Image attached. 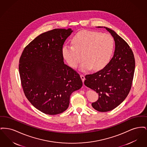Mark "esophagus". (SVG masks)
I'll return each instance as SVG.
<instances>
[{
    "label": "esophagus",
    "mask_w": 147,
    "mask_h": 147,
    "mask_svg": "<svg viewBox=\"0 0 147 147\" xmlns=\"http://www.w3.org/2000/svg\"><path fill=\"white\" fill-rule=\"evenodd\" d=\"M80 78H81V79H82L83 82L84 83V80H85V77H84V76H83V74H81V75H80Z\"/></svg>",
    "instance_id": "obj_1"
}]
</instances>
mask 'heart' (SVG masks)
Wrapping results in <instances>:
<instances>
[{
    "label": "heart",
    "instance_id": "obj_1",
    "mask_svg": "<svg viewBox=\"0 0 147 147\" xmlns=\"http://www.w3.org/2000/svg\"><path fill=\"white\" fill-rule=\"evenodd\" d=\"M71 43L73 46H63V58L69 66L76 68L82 55L84 61L79 66L82 71L104 68L111 61L115 50V41L112 36L97 31H79L74 36Z\"/></svg>",
    "mask_w": 147,
    "mask_h": 147
}]
</instances>
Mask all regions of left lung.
Listing matches in <instances>:
<instances>
[{"label":"left lung","mask_w":147,"mask_h":147,"mask_svg":"<svg viewBox=\"0 0 147 147\" xmlns=\"http://www.w3.org/2000/svg\"><path fill=\"white\" fill-rule=\"evenodd\" d=\"M104 28L113 37L115 50L112 59L102 69L85 76L84 84L96 91L98 98L92 107L100 112L111 111L121 104L131 90L135 69L133 52L115 31Z\"/></svg>","instance_id":"obj_1"}]
</instances>
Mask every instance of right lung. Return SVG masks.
<instances>
[{"label":"right lung","instance_id":"1","mask_svg":"<svg viewBox=\"0 0 147 147\" xmlns=\"http://www.w3.org/2000/svg\"><path fill=\"white\" fill-rule=\"evenodd\" d=\"M73 31L56 28L42 33L24 49L20 58L24 94L35 108L47 115L65 111L71 94L83 85L79 74L63 61V44Z\"/></svg>","mask_w":147,"mask_h":147}]
</instances>
